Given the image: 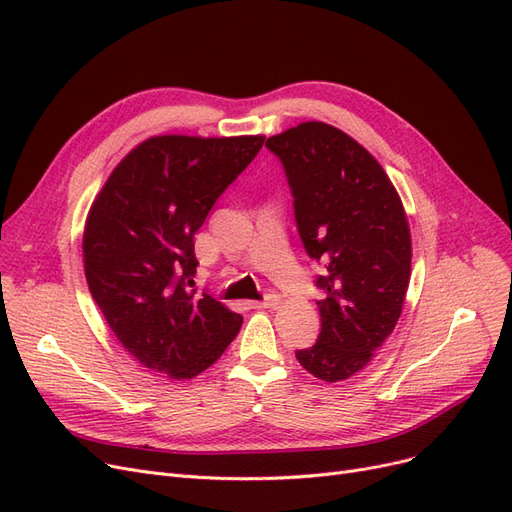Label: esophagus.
<instances>
[{
  "label": "esophagus",
  "mask_w": 512,
  "mask_h": 512,
  "mask_svg": "<svg viewBox=\"0 0 512 512\" xmlns=\"http://www.w3.org/2000/svg\"><path fill=\"white\" fill-rule=\"evenodd\" d=\"M277 303V299L273 297V294H267L265 299H260V301H250V307H254V309H260V307H273Z\"/></svg>",
  "instance_id": "34e87169"
}]
</instances>
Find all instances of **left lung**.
Masks as SVG:
<instances>
[{"label": "left lung", "mask_w": 512, "mask_h": 512, "mask_svg": "<svg viewBox=\"0 0 512 512\" xmlns=\"http://www.w3.org/2000/svg\"><path fill=\"white\" fill-rule=\"evenodd\" d=\"M307 256L324 267L316 286L320 335L297 361L324 382L361 371L391 335L410 282L404 205L382 166L329 123L307 121L271 136Z\"/></svg>", "instance_id": "left-lung-1"}]
</instances>
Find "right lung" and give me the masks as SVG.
I'll return each instance as SVG.
<instances>
[{
    "mask_svg": "<svg viewBox=\"0 0 512 512\" xmlns=\"http://www.w3.org/2000/svg\"><path fill=\"white\" fill-rule=\"evenodd\" d=\"M262 136H153L132 149L91 205L85 277L108 327L134 359L194 378L220 359L243 318L194 288V235Z\"/></svg>",
    "mask_w": 512,
    "mask_h": 512,
    "instance_id": "right-lung-1",
    "label": "right lung"
}]
</instances>
